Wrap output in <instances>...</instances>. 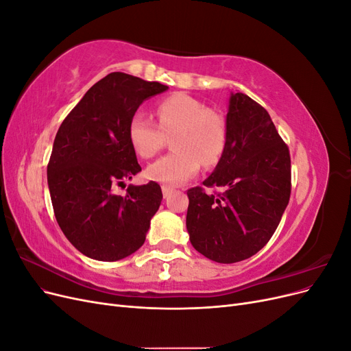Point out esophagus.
<instances>
[{
    "label": "esophagus",
    "mask_w": 351,
    "mask_h": 351,
    "mask_svg": "<svg viewBox=\"0 0 351 351\" xmlns=\"http://www.w3.org/2000/svg\"><path fill=\"white\" fill-rule=\"evenodd\" d=\"M173 192H174V187L167 186V184L162 186V195H164V197H168Z\"/></svg>",
    "instance_id": "34e87169"
}]
</instances>
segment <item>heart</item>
<instances>
[{"label":"heart","instance_id":"1","mask_svg":"<svg viewBox=\"0 0 351 351\" xmlns=\"http://www.w3.org/2000/svg\"><path fill=\"white\" fill-rule=\"evenodd\" d=\"M158 124L143 111H136L127 125L133 151L152 158L171 136L173 149L151 164L146 177L164 184H180L192 178L202 162L218 164L227 145V127L222 117L204 102L186 93H174L156 105Z\"/></svg>","mask_w":351,"mask_h":351}]
</instances>
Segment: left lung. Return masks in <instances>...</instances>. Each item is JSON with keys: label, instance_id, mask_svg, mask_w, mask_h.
I'll return each instance as SVG.
<instances>
[{"label": "left lung", "instance_id": "1", "mask_svg": "<svg viewBox=\"0 0 351 351\" xmlns=\"http://www.w3.org/2000/svg\"><path fill=\"white\" fill-rule=\"evenodd\" d=\"M204 186L224 192L187 190L186 226L193 247L219 263L256 254L289 205L291 159L268 111L247 95L231 93L226 149Z\"/></svg>", "mask_w": 351, "mask_h": 351}]
</instances>
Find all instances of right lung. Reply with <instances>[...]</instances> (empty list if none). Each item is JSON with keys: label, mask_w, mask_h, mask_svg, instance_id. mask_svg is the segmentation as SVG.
<instances>
[{"label": "right lung", "mask_w": 351, "mask_h": 351, "mask_svg": "<svg viewBox=\"0 0 351 351\" xmlns=\"http://www.w3.org/2000/svg\"><path fill=\"white\" fill-rule=\"evenodd\" d=\"M168 86L114 71L84 93L61 123L48 162V187L61 231L88 258L114 262L145 243L162 200L158 183L117 186L142 171L127 136L139 105Z\"/></svg>", "instance_id": "right-lung-1"}]
</instances>
